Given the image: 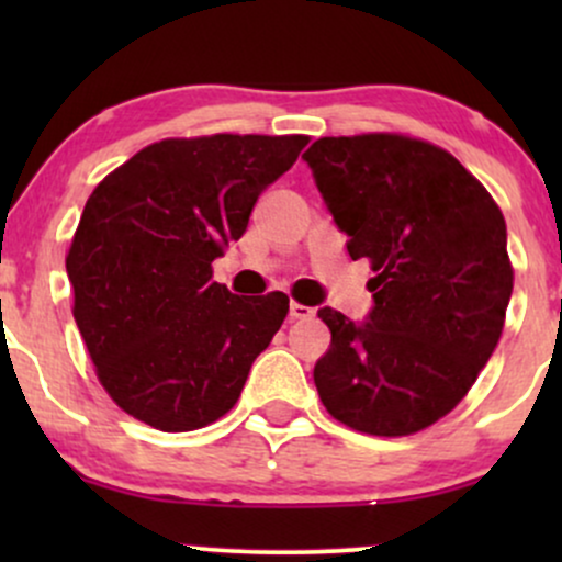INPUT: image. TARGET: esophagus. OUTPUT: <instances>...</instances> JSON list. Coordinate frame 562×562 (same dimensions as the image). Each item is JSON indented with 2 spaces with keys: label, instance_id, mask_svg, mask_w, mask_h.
<instances>
[{
  "label": "esophagus",
  "instance_id": "esophagus-1",
  "mask_svg": "<svg viewBox=\"0 0 562 562\" xmlns=\"http://www.w3.org/2000/svg\"><path fill=\"white\" fill-rule=\"evenodd\" d=\"M312 317H314L312 306H303L299 301H290V319H312Z\"/></svg>",
  "mask_w": 562,
  "mask_h": 562
}]
</instances>
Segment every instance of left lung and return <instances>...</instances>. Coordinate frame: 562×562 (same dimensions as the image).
Returning a JSON list of instances; mask_svg holds the SVG:
<instances>
[{
	"mask_svg": "<svg viewBox=\"0 0 562 562\" xmlns=\"http://www.w3.org/2000/svg\"><path fill=\"white\" fill-rule=\"evenodd\" d=\"M348 256L375 272L364 325L319 308L330 348L322 404L370 436H412L447 417L494 353L513 295L507 227L451 153L396 132L322 137L303 153Z\"/></svg>",
	"mask_w": 562,
	"mask_h": 562,
	"instance_id": "left-lung-1",
	"label": "left lung"
}]
</instances>
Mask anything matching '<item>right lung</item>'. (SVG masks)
I'll list each match as a JSON object with an SVG mask.
<instances>
[{
  "mask_svg": "<svg viewBox=\"0 0 562 562\" xmlns=\"http://www.w3.org/2000/svg\"><path fill=\"white\" fill-rule=\"evenodd\" d=\"M306 134H209L142 147L89 195L66 269L97 380L166 434L216 423L288 317V295H235L214 259L240 240Z\"/></svg>",
  "mask_w": 562,
  "mask_h": 562,
  "instance_id": "add662e5",
  "label": "right lung"
}]
</instances>
